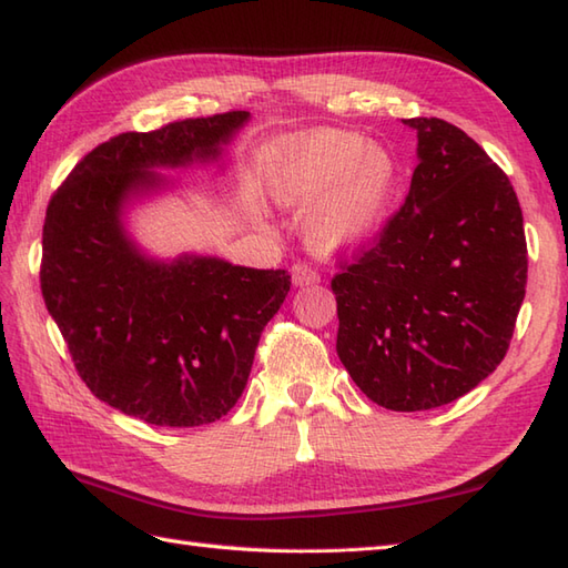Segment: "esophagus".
I'll list each match as a JSON object with an SVG mask.
<instances>
[{
  "mask_svg": "<svg viewBox=\"0 0 568 568\" xmlns=\"http://www.w3.org/2000/svg\"><path fill=\"white\" fill-rule=\"evenodd\" d=\"M320 281V273H316L307 263H295L293 266V283L295 285H312Z\"/></svg>",
  "mask_w": 568,
  "mask_h": 568,
  "instance_id": "obj_1",
  "label": "esophagus"
}]
</instances>
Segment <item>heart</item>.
<instances>
[{
  "label": "heart",
  "mask_w": 568,
  "mask_h": 568,
  "mask_svg": "<svg viewBox=\"0 0 568 568\" xmlns=\"http://www.w3.org/2000/svg\"><path fill=\"white\" fill-rule=\"evenodd\" d=\"M397 164L382 148L351 130H320L293 140L273 174L283 203L310 205L307 240L316 252L363 246L385 217Z\"/></svg>",
  "instance_id": "1"
}]
</instances>
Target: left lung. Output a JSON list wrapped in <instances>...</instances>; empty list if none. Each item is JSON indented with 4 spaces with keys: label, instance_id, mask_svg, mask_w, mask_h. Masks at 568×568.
<instances>
[{
    "label": "left lung",
    "instance_id": "left-lung-1",
    "mask_svg": "<svg viewBox=\"0 0 568 568\" xmlns=\"http://www.w3.org/2000/svg\"><path fill=\"white\" fill-rule=\"evenodd\" d=\"M404 205L336 261V353L367 399L426 412L465 397L510 346L527 285L523 210L504 169L440 118H408Z\"/></svg>",
    "mask_w": 568,
    "mask_h": 568
}]
</instances>
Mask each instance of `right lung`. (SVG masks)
<instances>
[{
	"instance_id": "obj_1",
	"label": "right lung",
	"mask_w": 568,
	"mask_h": 568,
	"mask_svg": "<svg viewBox=\"0 0 568 568\" xmlns=\"http://www.w3.org/2000/svg\"><path fill=\"white\" fill-rule=\"evenodd\" d=\"M246 121V111H227L115 135L91 150L48 203L45 307L87 387L144 424L191 428L227 414L290 290L285 271L207 256L150 261L121 224L128 195L162 186L150 169L217 160Z\"/></svg>"
}]
</instances>
